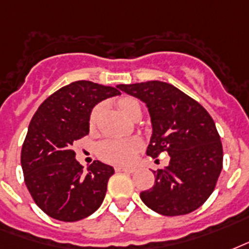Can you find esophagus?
<instances>
[{
    "mask_svg": "<svg viewBox=\"0 0 249 249\" xmlns=\"http://www.w3.org/2000/svg\"><path fill=\"white\" fill-rule=\"evenodd\" d=\"M115 171H122V173H130V174H132V173H135V171H136V169H135V167L117 166L115 167Z\"/></svg>",
    "mask_w": 249,
    "mask_h": 249,
    "instance_id": "esophagus-1",
    "label": "esophagus"
}]
</instances>
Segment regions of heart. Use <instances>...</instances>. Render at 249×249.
<instances>
[{"instance_id":"b5f03b06","label":"heart","mask_w":249,"mask_h":249,"mask_svg":"<svg viewBox=\"0 0 249 249\" xmlns=\"http://www.w3.org/2000/svg\"><path fill=\"white\" fill-rule=\"evenodd\" d=\"M119 110L126 115L127 118H134L136 114H140V105L131 97H122L118 100ZM101 111V105L93 107L89 115L90 127H94L97 122L98 115ZM142 142L139 138L128 139H107L98 144L97 153L98 156L107 161V162L115 163V165H128L135 160L136 153L142 149Z\"/></svg>"}]
</instances>
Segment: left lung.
Masks as SVG:
<instances>
[{
    "mask_svg": "<svg viewBox=\"0 0 249 249\" xmlns=\"http://www.w3.org/2000/svg\"><path fill=\"white\" fill-rule=\"evenodd\" d=\"M117 87L148 107L153 134L146 155L170 156L169 166L155 171V186L140 194L142 203L163 215L196 211L214 191L223 165L222 142L211 114L169 83Z\"/></svg>",
    "mask_w": 249,
    "mask_h": 249,
    "instance_id": "obj_1",
    "label": "left lung"
}]
</instances>
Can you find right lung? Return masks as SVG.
<instances>
[{
  "mask_svg": "<svg viewBox=\"0 0 249 249\" xmlns=\"http://www.w3.org/2000/svg\"><path fill=\"white\" fill-rule=\"evenodd\" d=\"M117 94L114 87L78 80L51 94L31 119L20 153L24 182L36 205L52 218L75 222L104 201L114 169L93 161L84 173L74 144L89 132L94 105Z\"/></svg>",
  "mask_w": 249,
  "mask_h": 249,
  "instance_id": "1",
  "label": "right lung"
}]
</instances>
